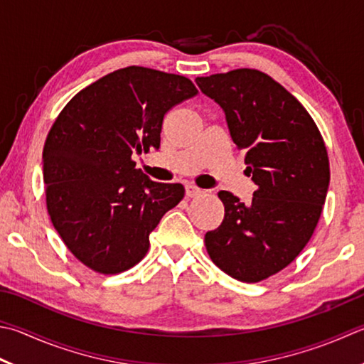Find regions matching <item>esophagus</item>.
<instances>
[{"mask_svg": "<svg viewBox=\"0 0 364 364\" xmlns=\"http://www.w3.org/2000/svg\"><path fill=\"white\" fill-rule=\"evenodd\" d=\"M185 193H187V196H188V198H196V196L203 195L204 191H203L200 187H196V185H193V183H188L187 187H185Z\"/></svg>", "mask_w": 364, "mask_h": 364, "instance_id": "obj_1", "label": "esophagus"}]
</instances>
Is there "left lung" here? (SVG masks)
<instances>
[{"label": "left lung", "instance_id": "1", "mask_svg": "<svg viewBox=\"0 0 364 364\" xmlns=\"http://www.w3.org/2000/svg\"><path fill=\"white\" fill-rule=\"evenodd\" d=\"M196 84L225 111L258 187L247 205L218 191L225 217L205 232V249L228 276L255 284L289 266L314 235L330 185L325 141L304 106L262 71L241 68Z\"/></svg>", "mask_w": 364, "mask_h": 364}]
</instances>
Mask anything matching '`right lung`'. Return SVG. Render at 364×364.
Wrapping results in <instances>:
<instances>
[{"label": "right lung", "mask_w": 364, "mask_h": 364, "mask_svg": "<svg viewBox=\"0 0 364 364\" xmlns=\"http://www.w3.org/2000/svg\"><path fill=\"white\" fill-rule=\"evenodd\" d=\"M183 75L128 66L93 82L63 107L44 144L46 204L73 255L100 274L138 264L182 183L150 181L133 155L160 149L169 109L193 98Z\"/></svg>", "instance_id": "1"}]
</instances>
